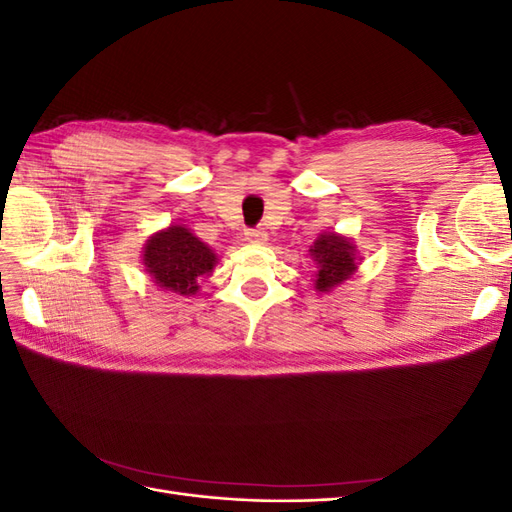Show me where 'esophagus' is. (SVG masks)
<instances>
[{
	"mask_svg": "<svg viewBox=\"0 0 512 512\" xmlns=\"http://www.w3.org/2000/svg\"><path fill=\"white\" fill-rule=\"evenodd\" d=\"M245 239L247 241H250V243H258V245H262V243H265L267 241V232L265 230H247L245 232Z\"/></svg>",
	"mask_w": 512,
	"mask_h": 512,
	"instance_id": "esophagus-1",
	"label": "esophagus"
}]
</instances>
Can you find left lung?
Wrapping results in <instances>:
<instances>
[{"instance_id": "left-lung-1", "label": "left lung", "mask_w": 512, "mask_h": 512, "mask_svg": "<svg viewBox=\"0 0 512 512\" xmlns=\"http://www.w3.org/2000/svg\"><path fill=\"white\" fill-rule=\"evenodd\" d=\"M316 262V280L314 288L318 292H331L342 286L359 269V252L350 237L339 232H322L316 237L312 250Z\"/></svg>"}]
</instances>
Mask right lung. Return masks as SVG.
Wrapping results in <instances>:
<instances>
[{
	"instance_id": "add662e5",
	"label": "right lung",
	"mask_w": 512,
	"mask_h": 512,
	"mask_svg": "<svg viewBox=\"0 0 512 512\" xmlns=\"http://www.w3.org/2000/svg\"><path fill=\"white\" fill-rule=\"evenodd\" d=\"M141 258L153 284L181 297L196 294L200 277L211 275L218 265V254L183 224H170L153 232Z\"/></svg>"
}]
</instances>
